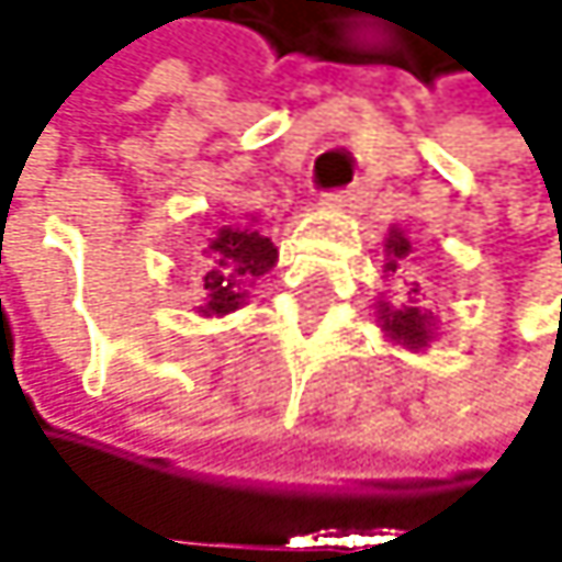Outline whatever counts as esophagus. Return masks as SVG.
<instances>
[{
	"label": "esophagus",
	"instance_id": "obj_1",
	"mask_svg": "<svg viewBox=\"0 0 562 562\" xmlns=\"http://www.w3.org/2000/svg\"><path fill=\"white\" fill-rule=\"evenodd\" d=\"M363 199H367V191L353 184V188H344V191H330V195H323L319 205H323V209H337V212H344V209H360Z\"/></svg>",
	"mask_w": 562,
	"mask_h": 562
}]
</instances>
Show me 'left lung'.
Instances as JSON below:
<instances>
[{"instance_id":"8db88e82","label":"left lung","mask_w":562,"mask_h":562,"mask_svg":"<svg viewBox=\"0 0 562 562\" xmlns=\"http://www.w3.org/2000/svg\"><path fill=\"white\" fill-rule=\"evenodd\" d=\"M407 256H412V243H407L404 228L391 225L387 239H384V276L404 272ZM374 310H378V327H381V334L391 344L404 347V350H415V353L418 350H428L431 340L438 337V316L422 303L418 283H415V290L407 293L404 300H397V303L378 300Z\"/></svg>"}]
</instances>
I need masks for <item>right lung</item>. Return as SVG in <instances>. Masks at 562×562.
Segmentation results:
<instances>
[{
	"mask_svg": "<svg viewBox=\"0 0 562 562\" xmlns=\"http://www.w3.org/2000/svg\"><path fill=\"white\" fill-rule=\"evenodd\" d=\"M279 252L259 232V218L249 222H228L209 232L199 252V279H202V300L195 306L199 316H225L235 313L252 283L276 266Z\"/></svg>",
	"mask_w": 562,
	"mask_h": 562,
	"instance_id": "add662e5",
	"label": "right lung"
}]
</instances>
